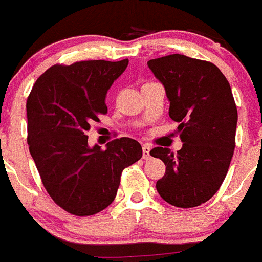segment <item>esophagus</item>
Segmentation results:
<instances>
[{"mask_svg": "<svg viewBox=\"0 0 262 262\" xmlns=\"http://www.w3.org/2000/svg\"><path fill=\"white\" fill-rule=\"evenodd\" d=\"M150 150H151V147H150V145H143L142 146V158L145 159V160H148V159L151 158V155H150Z\"/></svg>", "mask_w": 262, "mask_h": 262, "instance_id": "34e87169", "label": "esophagus"}]
</instances>
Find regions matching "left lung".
I'll return each instance as SVG.
<instances>
[{
	"instance_id": "1",
	"label": "left lung",
	"mask_w": 262,
	"mask_h": 262,
	"mask_svg": "<svg viewBox=\"0 0 262 262\" xmlns=\"http://www.w3.org/2000/svg\"><path fill=\"white\" fill-rule=\"evenodd\" d=\"M147 64L164 85L183 142L176 154L165 147L150 151L167 167L156 190L178 208L198 207L219 191L234 155L238 110L230 84L213 63L181 54Z\"/></svg>"
}]
</instances>
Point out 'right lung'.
<instances>
[{"label":"right lung","instance_id":"add662e5","mask_svg":"<svg viewBox=\"0 0 262 262\" xmlns=\"http://www.w3.org/2000/svg\"><path fill=\"white\" fill-rule=\"evenodd\" d=\"M128 62L54 64L38 77L27 99V142L43 187L55 204L75 216L107 208L123 170L142 158L141 145L128 137L114 139L104 150L88 146L90 124L107 114V90Z\"/></svg>","mask_w":262,"mask_h":262}]
</instances>
